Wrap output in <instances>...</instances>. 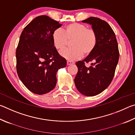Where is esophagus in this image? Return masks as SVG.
Instances as JSON below:
<instances>
[{
	"mask_svg": "<svg viewBox=\"0 0 135 135\" xmlns=\"http://www.w3.org/2000/svg\"><path fill=\"white\" fill-rule=\"evenodd\" d=\"M67 65H71V64H74V62H71V61H67Z\"/></svg>",
	"mask_w": 135,
	"mask_h": 135,
	"instance_id": "34e87169",
	"label": "esophagus"
}]
</instances>
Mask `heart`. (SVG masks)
Masks as SVG:
<instances>
[{
	"label": "heart",
	"instance_id": "heart-1",
	"mask_svg": "<svg viewBox=\"0 0 135 135\" xmlns=\"http://www.w3.org/2000/svg\"><path fill=\"white\" fill-rule=\"evenodd\" d=\"M54 46L58 50H62L71 41L73 47L62 50L60 55L68 61H73L81 58L83 55L88 56L94 51L97 44V35L95 31L88 28L85 25L71 23L65 27L64 30L56 29L52 34Z\"/></svg>",
	"mask_w": 135,
	"mask_h": 135
}]
</instances>
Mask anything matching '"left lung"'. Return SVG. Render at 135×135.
I'll return each mask as SVG.
<instances>
[{
  "mask_svg": "<svg viewBox=\"0 0 135 135\" xmlns=\"http://www.w3.org/2000/svg\"><path fill=\"white\" fill-rule=\"evenodd\" d=\"M92 25L97 35V44L92 53L76 63L78 72L74 79L76 88L81 94L97 95L110 84L119 59V51L115 33L106 21L97 17L82 21ZM91 62L86 68L85 63Z\"/></svg>",
  "mask_w": 135,
  "mask_h": 135,
  "instance_id": "1",
  "label": "left lung"
}]
</instances>
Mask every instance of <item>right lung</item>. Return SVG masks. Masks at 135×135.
<instances>
[{
    "label": "right lung",
    "instance_id": "1",
    "mask_svg": "<svg viewBox=\"0 0 135 135\" xmlns=\"http://www.w3.org/2000/svg\"><path fill=\"white\" fill-rule=\"evenodd\" d=\"M62 24L48 16L35 18L24 28L17 51V71L24 86L34 93L43 95L53 90L56 73L67 65L54 46L52 34Z\"/></svg>",
    "mask_w": 135,
    "mask_h": 135
}]
</instances>
